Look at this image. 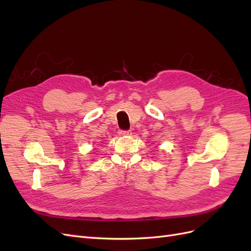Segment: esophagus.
Wrapping results in <instances>:
<instances>
[{
  "label": "esophagus",
  "mask_w": 251,
  "mask_h": 251,
  "mask_svg": "<svg viewBox=\"0 0 251 251\" xmlns=\"http://www.w3.org/2000/svg\"><path fill=\"white\" fill-rule=\"evenodd\" d=\"M132 132L131 131H119V135L120 136H128L131 135Z\"/></svg>",
  "instance_id": "34e87169"
}]
</instances>
